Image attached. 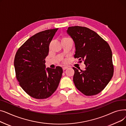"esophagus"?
Here are the masks:
<instances>
[{"label":"esophagus","mask_w":126,"mask_h":126,"mask_svg":"<svg viewBox=\"0 0 126 126\" xmlns=\"http://www.w3.org/2000/svg\"><path fill=\"white\" fill-rule=\"evenodd\" d=\"M62 68H63V70H65L67 68V67H63Z\"/></svg>","instance_id":"34e87169"}]
</instances>
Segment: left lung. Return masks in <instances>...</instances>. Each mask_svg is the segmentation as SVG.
I'll list each match as a JSON object with an SVG mask.
<instances>
[{
	"label": "left lung",
	"mask_w": 126,
	"mask_h": 126,
	"mask_svg": "<svg viewBox=\"0 0 126 126\" xmlns=\"http://www.w3.org/2000/svg\"><path fill=\"white\" fill-rule=\"evenodd\" d=\"M67 33L75 42L74 57L84 61L86 65L84 70L73 67L76 87L85 95L97 94L106 86L113 75L110 46L96 32L87 28L71 26L68 28Z\"/></svg>",
	"instance_id": "left-lung-1"
}]
</instances>
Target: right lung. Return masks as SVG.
Listing matches in <instances>:
<instances>
[{
	"label": "right lung",
	"instance_id": "obj_1",
	"mask_svg": "<svg viewBox=\"0 0 126 126\" xmlns=\"http://www.w3.org/2000/svg\"><path fill=\"white\" fill-rule=\"evenodd\" d=\"M58 29L37 33L26 40L17 50L14 59L16 78L23 90L36 99H44L56 90L63 69L46 68L45 58L49 45Z\"/></svg>",
	"mask_w": 126,
	"mask_h": 126
}]
</instances>
